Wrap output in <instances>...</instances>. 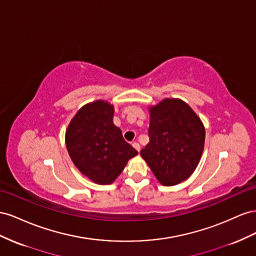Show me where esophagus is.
I'll return each mask as SVG.
<instances>
[{"instance_id": "esophagus-1", "label": "esophagus", "mask_w": 256, "mask_h": 256, "mask_svg": "<svg viewBox=\"0 0 256 256\" xmlns=\"http://www.w3.org/2000/svg\"><path fill=\"white\" fill-rule=\"evenodd\" d=\"M132 146H133V147L138 151V152H140V144H138V142H134L133 144H132Z\"/></svg>"}]
</instances>
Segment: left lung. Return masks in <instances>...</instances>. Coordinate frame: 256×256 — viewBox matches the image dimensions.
Here are the masks:
<instances>
[{
	"label": "left lung",
	"instance_id": "8db88e82",
	"mask_svg": "<svg viewBox=\"0 0 256 256\" xmlns=\"http://www.w3.org/2000/svg\"><path fill=\"white\" fill-rule=\"evenodd\" d=\"M148 109L150 140L140 156L160 184H179L191 176L200 163L205 126L180 98H164Z\"/></svg>",
	"mask_w": 256,
	"mask_h": 256
}]
</instances>
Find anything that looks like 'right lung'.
Segmentation results:
<instances>
[{"instance_id":"add662e5","label":"right lung","mask_w":256,"mask_h":256,"mask_svg":"<svg viewBox=\"0 0 256 256\" xmlns=\"http://www.w3.org/2000/svg\"><path fill=\"white\" fill-rule=\"evenodd\" d=\"M114 107L98 100L84 105L65 132V144L72 163L94 184H112L138 152L123 140L114 124Z\"/></svg>"}]
</instances>
